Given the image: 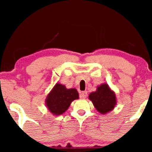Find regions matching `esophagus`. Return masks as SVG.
Instances as JSON below:
<instances>
[{"label":"esophagus","instance_id":"esophagus-1","mask_svg":"<svg viewBox=\"0 0 152 152\" xmlns=\"http://www.w3.org/2000/svg\"><path fill=\"white\" fill-rule=\"evenodd\" d=\"M86 96H87V91H82L80 93V97H81V98L85 99L86 98Z\"/></svg>","mask_w":152,"mask_h":152}]
</instances>
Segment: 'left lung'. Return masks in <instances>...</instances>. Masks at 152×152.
I'll use <instances>...</instances> for the list:
<instances>
[{
    "label": "left lung",
    "instance_id": "8db88e82",
    "mask_svg": "<svg viewBox=\"0 0 152 152\" xmlns=\"http://www.w3.org/2000/svg\"><path fill=\"white\" fill-rule=\"evenodd\" d=\"M88 99L93 103L96 109L102 114H106L112 111L117 102L116 94L106 83L97 86L96 91L89 94Z\"/></svg>",
    "mask_w": 152,
    "mask_h": 152
}]
</instances>
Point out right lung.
Masks as SVG:
<instances>
[{
  "label": "right lung",
  "instance_id": "right-lung-1",
  "mask_svg": "<svg viewBox=\"0 0 152 152\" xmlns=\"http://www.w3.org/2000/svg\"><path fill=\"white\" fill-rule=\"evenodd\" d=\"M79 99L76 88H66L61 83H56L46 98V106L54 116L61 115L67 111L71 102Z\"/></svg>",
  "mask_w": 152,
  "mask_h": 152
}]
</instances>
